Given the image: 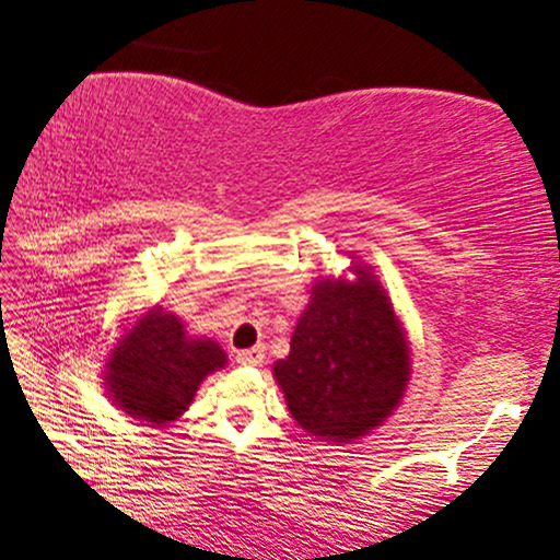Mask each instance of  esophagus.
Returning <instances> with one entry per match:
<instances>
[{
  "mask_svg": "<svg viewBox=\"0 0 560 560\" xmlns=\"http://www.w3.org/2000/svg\"><path fill=\"white\" fill-rule=\"evenodd\" d=\"M236 362L244 366H259L265 362V347H252L240 351V354H236Z\"/></svg>",
  "mask_w": 560,
  "mask_h": 560,
  "instance_id": "obj_1",
  "label": "esophagus"
}]
</instances>
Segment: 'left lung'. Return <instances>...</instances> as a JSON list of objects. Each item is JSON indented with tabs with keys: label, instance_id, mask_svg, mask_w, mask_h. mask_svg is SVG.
<instances>
[{
	"label": "left lung",
	"instance_id": "obj_1",
	"mask_svg": "<svg viewBox=\"0 0 560 560\" xmlns=\"http://www.w3.org/2000/svg\"><path fill=\"white\" fill-rule=\"evenodd\" d=\"M410 354L387 288L351 255L347 275H320L311 288L290 354L272 364V377L295 423L341 446L366 439L397 410L410 385Z\"/></svg>",
	"mask_w": 560,
	"mask_h": 560
}]
</instances>
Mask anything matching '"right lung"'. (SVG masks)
I'll return each mask as SVG.
<instances>
[{"instance_id":"right-lung-1","label":"right lung","mask_w":560,"mask_h":560,"mask_svg":"<svg viewBox=\"0 0 560 560\" xmlns=\"http://www.w3.org/2000/svg\"><path fill=\"white\" fill-rule=\"evenodd\" d=\"M106 351L102 380L114 408L144 425L175 423L209 374L224 370L226 351L155 303L119 328Z\"/></svg>"}]
</instances>
